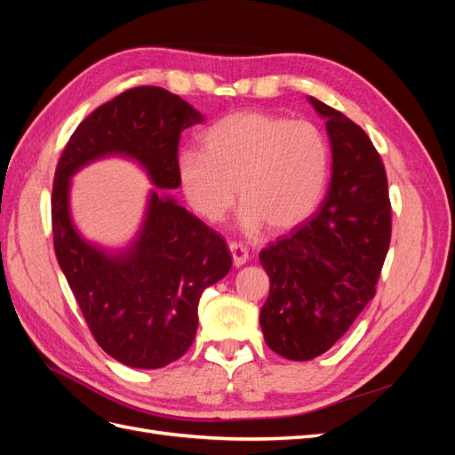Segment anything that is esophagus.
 I'll use <instances>...</instances> for the list:
<instances>
[{"mask_svg": "<svg viewBox=\"0 0 455 455\" xmlns=\"http://www.w3.org/2000/svg\"><path fill=\"white\" fill-rule=\"evenodd\" d=\"M229 252L233 258V266L241 267L246 259H249V251H246V246L239 244V243H229Z\"/></svg>", "mask_w": 455, "mask_h": 455, "instance_id": "34e87169", "label": "esophagus"}]
</instances>
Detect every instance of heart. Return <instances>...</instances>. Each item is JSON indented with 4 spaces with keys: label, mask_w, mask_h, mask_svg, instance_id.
<instances>
[{
    "label": "heart",
    "mask_w": 455,
    "mask_h": 455,
    "mask_svg": "<svg viewBox=\"0 0 455 455\" xmlns=\"http://www.w3.org/2000/svg\"><path fill=\"white\" fill-rule=\"evenodd\" d=\"M201 149H182L176 172L201 218L220 222L239 196V224L283 233L299 226L321 203L330 169L323 131L307 119L243 109L218 119Z\"/></svg>",
    "instance_id": "1"
}]
</instances>
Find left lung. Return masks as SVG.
<instances>
[{
  "label": "left lung",
  "mask_w": 455,
  "mask_h": 455,
  "mask_svg": "<svg viewBox=\"0 0 455 455\" xmlns=\"http://www.w3.org/2000/svg\"><path fill=\"white\" fill-rule=\"evenodd\" d=\"M326 119L332 178L319 212L259 252L269 296L259 313L267 347L311 361L347 332L376 294L391 241L387 174L368 134L309 96Z\"/></svg>",
  "instance_id": "1"
}]
</instances>
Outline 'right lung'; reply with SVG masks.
Returning <instances> with one entry per match:
<instances>
[{
  "label": "right lung",
  "instance_id": "1",
  "mask_svg": "<svg viewBox=\"0 0 455 455\" xmlns=\"http://www.w3.org/2000/svg\"><path fill=\"white\" fill-rule=\"evenodd\" d=\"M203 116L161 87H134L96 108L62 149L52 182L51 220L59 266L96 343L132 368H163L191 347L206 286L226 277L231 254L222 235L155 190L140 237L106 253L75 231L69 178L87 162L125 155L143 164L160 189L180 186L178 144Z\"/></svg>",
  "mask_w": 455,
  "mask_h": 455
}]
</instances>
